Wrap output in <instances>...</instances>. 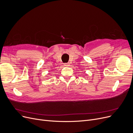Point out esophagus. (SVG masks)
Segmentation results:
<instances>
[{
    "instance_id": "1",
    "label": "esophagus",
    "mask_w": 133,
    "mask_h": 133,
    "mask_svg": "<svg viewBox=\"0 0 133 133\" xmlns=\"http://www.w3.org/2000/svg\"><path fill=\"white\" fill-rule=\"evenodd\" d=\"M69 65H69V63H65L64 64V66H69Z\"/></svg>"
}]
</instances>
